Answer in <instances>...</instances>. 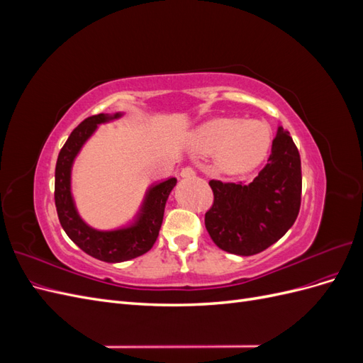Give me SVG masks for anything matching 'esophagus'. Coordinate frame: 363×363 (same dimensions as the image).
<instances>
[{
  "label": "esophagus",
  "instance_id": "34e87169",
  "mask_svg": "<svg viewBox=\"0 0 363 363\" xmlns=\"http://www.w3.org/2000/svg\"><path fill=\"white\" fill-rule=\"evenodd\" d=\"M180 175H182L183 179H192V177H195L196 172H195V169H194L192 167H184V168L182 169Z\"/></svg>",
  "mask_w": 363,
  "mask_h": 363
}]
</instances>
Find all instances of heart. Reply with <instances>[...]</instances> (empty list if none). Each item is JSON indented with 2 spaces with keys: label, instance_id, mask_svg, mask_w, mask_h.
I'll use <instances>...</instances> for the list:
<instances>
[{
  "label": "heart",
  "instance_id": "1",
  "mask_svg": "<svg viewBox=\"0 0 363 363\" xmlns=\"http://www.w3.org/2000/svg\"><path fill=\"white\" fill-rule=\"evenodd\" d=\"M269 127L257 119L218 118L196 130L194 147L203 155L218 151V164L228 174L248 172L267 157Z\"/></svg>",
  "mask_w": 363,
  "mask_h": 363
}]
</instances>
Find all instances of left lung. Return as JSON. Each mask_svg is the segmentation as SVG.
I'll return each mask as SVG.
<instances>
[{"label":"left lung","instance_id":"left-lung-1","mask_svg":"<svg viewBox=\"0 0 363 363\" xmlns=\"http://www.w3.org/2000/svg\"><path fill=\"white\" fill-rule=\"evenodd\" d=\"M213 204L204 224L227 252L252 256L267 250L294 225L301 204V160L289 131L277 128L271 155L250 184L208 182Z\"/></svg>","mask_w":363,"mask_h":363}]
</instances>
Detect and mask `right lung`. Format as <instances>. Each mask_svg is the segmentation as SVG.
<instances>
[{
	"label": "right lung",
	"mask_w": 363,
	"mask_h": 363,
	"mask_svg": "<svg viewBox=\"0 0 363 363\" xmlns=\"http://www.w3.org/2000/svg\"><path fill=\"white\" fill-rule=\"evenodd\" d=\"M123 116L100 113L84 119L74 128L68 140L59 152L56 163V183H54V200H56L59 221L72 242L87 255L108 263L125 262L145 255L155 245L162 227L164 204L174 189L177 179H168L150 186L144 203H142L133 223L116 230H96L87 225L77 212L71 192V172L74 160L86 140L89 139L100 124Z\"/></svg>",
	"instance_id": "add662e5"
}]
</instances>
